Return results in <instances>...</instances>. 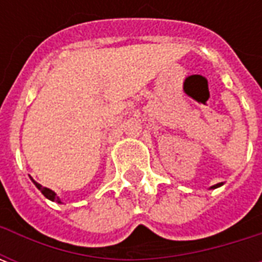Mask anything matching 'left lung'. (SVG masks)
Instances as JSON below:
<instances>
[{"label": "left lung", "instance_id": "8db88e82", "mask_svg": "<svg viewBox=\"0 0 262 262\" xmlns=\"http://www.w3.org/2000/svg\"><path fill=\"white\" fill-rule=\"evenodd\" d=\"M220 185H222V184H216V185H213V187H210V188H209V189H216V188H219Z\"/></svg>", "mask_w": 262, "mask_h": 262}]
</instances>
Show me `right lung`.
<instances>
[{
  "instance_id": "obj_1",
  "label": "right lung",
  "mask_w": 262,
  "mask_h": 262,
  "mask_svg": "<svg viewBox=\"0 0 262 262\" xmlns=\"http://www.w3.org/2000/svg\"><path fill=\"white\" fill-rule=\"evenodd\" d=\"M31 180H32V182H33V184L36 185L37 189H39V191H40V192H42L43 195H45V196L48 198L49 201H52V202L61 203V201H60V198L57 196V193L54 192V191H52V189H49V188H46V187H42V185H40L39 182L35 181V180H33L32 177H31Z\"/></svg>"
}]
</instances>
